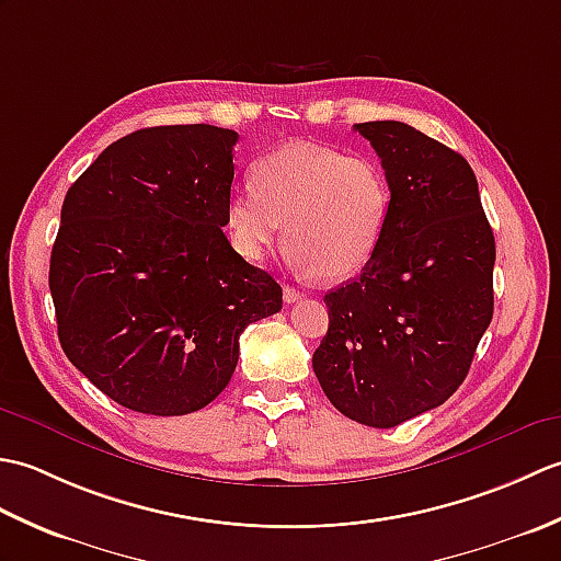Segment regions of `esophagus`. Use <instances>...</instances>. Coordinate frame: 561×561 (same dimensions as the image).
<instances>
[{
  "label": "esophagus",
  "mask_w": 561,
  "mask_h": 561,
  "mask_svg": "<svg viewBox=\"0 0 561 561\" xmlns=\"http://www.w3.org/2000/svg\"><path fill=\"white\" fill-rule=\"evenodd\" d=\"M301 296H304L301 289L289 287V284H287V287H284V301H287V304H296V301L301 299Z\"/></svg>",
  "instance_id": "esophagus-1"
}]
</instances>
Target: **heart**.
<instances>
[{
	"label": "heart",
	"instance_id": "obj_1",
	"mask_svg": "<svg viewBox=\"0 0 561 561\" xmlns=\"http://www.w3.org/2000/svg\"><path fill=\"white\" fill-rule=\"evenodd\" d=\"M253 185L226 205L233 248L260 260L284 236L296 265L342 282L374 260L390 219V181L364 153L296 141L253 165Z\"/></svg>",
	"mask_w": 561,
	"mask_h": 561
}]
</instances>
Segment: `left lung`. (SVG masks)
<instances>
[{"label":"left lung","instance_id":"left-lung-1","mask_svg":"<svg viewBox=\"0 0 561 561\" xmlns=\"http://www.w3.org/2000/svg\"><path fill=\"white\" fill-rule=\"evenodd\" d=\"M390 181L383 241L356 279L325 294L313 352L328 400L390 428L444 404L470 371L494 313V233L458 151L396 121L354 125Z\"/></svg>","mask_w":561,"mask_h":561}]
</instances>
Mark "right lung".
I'll list each match as a JSON object with an SVG mask.
<instances>
[{
	"mask_svg": "<svg viewBox=\"0 0 561 561\" xmlns=\"http://www.w3.org/2000/svg\"><path fill=\"white\" fill-rule=\"evenodd\" d=\"M233 129L147 127L67 190L50 255L67 359L127 410L197 412L229 386L238 337L282 287L224 236Z\"/></svg>",
	"mask_w": 561,
	"mask_h": 561,
	"instance_id": "1",
	"label": "right lung"
}]
</instances>
